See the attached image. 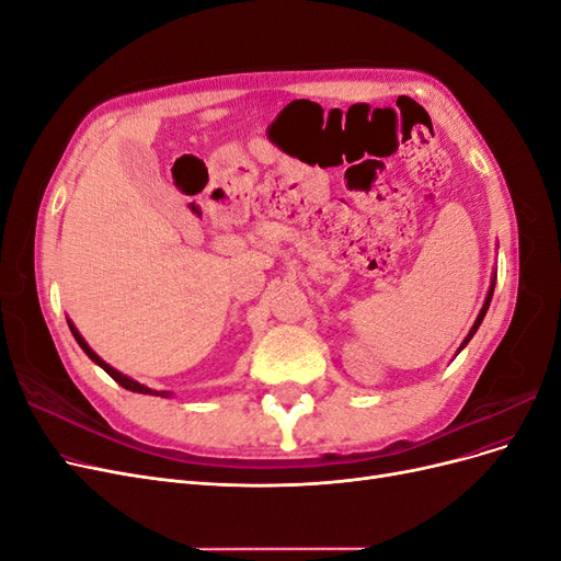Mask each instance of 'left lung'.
<instances>
[{"label": "left lung", "instance_id": "8db88e82", "mask_svg": "<svg viewBox=\"0 0 561 561\" xmlns=\"http://www.w3.org/2000/svg\"><path fill=\"white\" fill-rule=\"evenodd\" d=\"M494 285H496V278H494V280H491V287H489V293H486V299H484V307H482V311H480L478 320H474V325L470 328L468 336L463 339V344H461V348H458V351H463V348H466V344L470 342V339H472V334H474V332H478V328L482 325V320H484V316H486V309H489V304H491V297H494Z\"/></svg>", "mask_w": 561, "mask_h": 561}]
</instances>
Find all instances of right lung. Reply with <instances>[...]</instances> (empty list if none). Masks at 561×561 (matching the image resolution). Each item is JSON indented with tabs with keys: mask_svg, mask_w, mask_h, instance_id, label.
<instances>
[{
	"mask_svg": "<svg viewBox=\"0 0 561 561\" xmlns=\"http://www.w3.org/2000/svg\"><path fill=\"white\" fill-rule=\"evenodd\" d=\"M67 325H70V330H72V334H75V339H77V344L83 348V353H87L89 355V358L95 363V365H100V367H103L105 371H107V375L118 383V386H124L126 390H133V393H145V396H161V398H168V396H171V393H168V390H161V393H159V390H151V388H147V386H142V383H138V381H133L130 377H126V375H122V371H118V369H114L112 365H107L103 358H100V355L87 344V342H83V336L79 334V330L72 325V320H67Z\"/></svg>",
	"mask_w": 561,
	"mask_h": 561,
	"instance_id": "1",
	"label": "right lung"
}]
</instances>
